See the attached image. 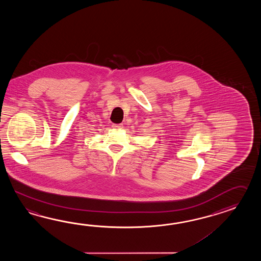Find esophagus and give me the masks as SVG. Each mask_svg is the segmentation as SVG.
<instances>
[{"label": "esophagus", "mask_w": 261, "mask_h": 261, "mask_svg": "<svg viewBox=\"0 0 261 261\" xmlns=\"http://www.w3.org/2000/svg\"><path fill=\"white\" fill-rule=\"evenodd\" d=\"M112 127L114 128H123L122 124H113Z\"/></svg>", "instance_id": "obj_1"}]
</instances>
